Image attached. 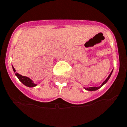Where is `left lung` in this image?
<instances>
[{
    "mask_svg": "<svg viewBox=\"0 0 127 127\" xmlns=\"http://www.w3.org/2000/svg\"><path fill=\"white\" fill-rule=\"evenodd\" d=\"M112 72H113V71H111V73L109 74V75L108 76V77H107V79H105V81H104V82H103V83H102V85H100V87H89V88H85V89H86L87 91H96V90H98V89H100V88H101V87H102V86H103V85H105V83H107V81L109 80V78H110V77H111V74H112Z\"/></svg>",
    "mask_w": 127,
    "mask_h": 127,
    "instance_id": "obj_1",
    "label": "left lung"
}]
</instances>
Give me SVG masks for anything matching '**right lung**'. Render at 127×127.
<instances>
[{
    "mask_svg": "<svg viewBox=\"0 0 127 127\" xmlns=\"http://www.w3.org/2000/svg\"><path fill=\"white\" fill-rule=\"evenodd\" d=\"M12 68H13L14 71L16 72V69H14V67H12ZM16 75L17 76V77L18 78V79L20 80V81L23 83V85H25V86H27V87H33L36 86V84H35V83H33V81H32L31 79H29V77L21 75H20V74L18 73H16Z\"/></svg>",
    "mask_w": 127,
    "mask_h": 127,
    "instance_id": "obj_1",
    "label": "right lung"
}]
</instances>
